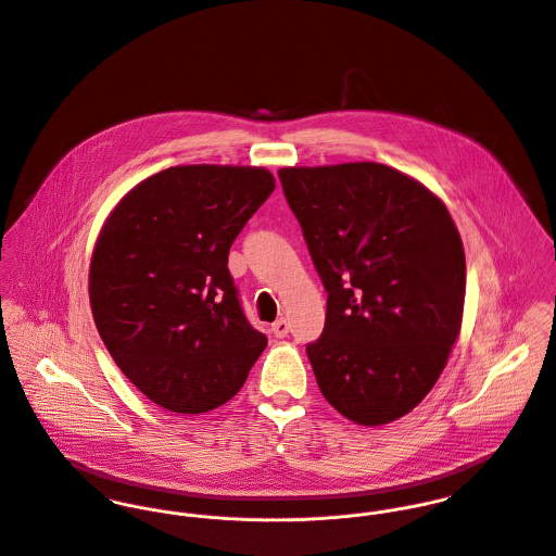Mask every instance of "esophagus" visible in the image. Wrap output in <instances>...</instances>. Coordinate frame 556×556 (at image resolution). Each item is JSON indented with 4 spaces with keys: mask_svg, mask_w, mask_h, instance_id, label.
I'll return each instance as SVG.
<instances>
[{
    "mask_svg": "<svg viewBox=\"0 0 556 556\" xmlns=\"http://www.w3.org/2000/svg\"><path fill=\"white\" fill-rule=\"evenodd\" d=\"M271 333L276 336V338H285L287 333H289V320L287 318H278L276 323H271Z\"/></svg>",
    "mask_w": 556,
    "mask_h": 556,
    "instance_id": "obj_1",
    "label": "esophagus"
}]
</instances>
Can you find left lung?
Listing matches in <instances>:
<instances>
[{
    "label": "left lung",
    "instance_id": "8db88e82",
    "mask_svg": "<svg viewBox=\"0 0 556 556\" xmlns=\"http://www.w3.org/2000/svg\"><path fill=\"white\" fill-rule=\"evenodd\" d=\"M278 175L327 291L323 336L306 349L318 390L353 424H392L428 396L460 336V233L430 188L388 164Z\"/></svg>",
    "mask_w": 556,
    "mask_h": 556
}]
</instances>
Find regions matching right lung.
<instances>
[{
	"label": "right lung",
	"instance_id": "right-lung-1",
	"mask_svg": "<svg viewBox=\"0 0 556 556\" xmlns=\"http://www.w3.org/2000/svg\"><path fill=\"white\" fill-rule=\"evenodd\" d=\"M274 188L263 166H170L128 190L96 238V329L128 381L170 413L231 400L267 346L239 308L227 263Z\"/></svg>",
	"mask_w": 556,
	"mask_h": 556
}]
</instances>
